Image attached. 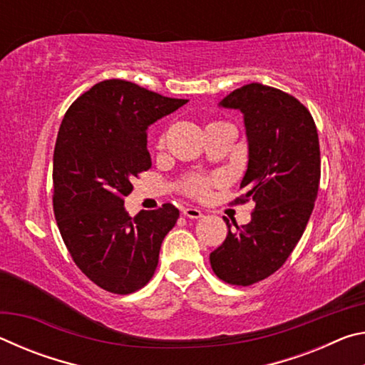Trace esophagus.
Listing matches in <instances>:
<instances>
[{
    "instance_id": "1",
    "label": "esophagus",
    "mask_w": 365,
    "mask_h": 365,
    "mask_svg": "<svg viewBox=\"0 0 365 365\" xmlns=\"http://www.w3.org/2000/svg\"><path fill=\"white\" fill-rule=\"evenodd\" d=\"M182 212H183L185 217H188V219H200V217H202V212L200 211V209L193 207V206L183 207Z\"/></svg>"
}]
</instances>
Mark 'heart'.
<instances>
[{
	"label": "heart",
	"instance_id": "obj_1",
	"mask_svg": "<svg viewBox=\"0 0 365 365\" xmlns=\"http://www.w3.org/2000/svg\"><path fill=\"white\" fill-rule=\"evenodd\" d=\"M215 123V122H211ZM165 135L163 133L158 138V145H164ZM219 183V178H211V177H202V175H190L185 178V180L180 183V190L185 195L197 197V200H205V197L209 196L211 193V188L214 185Z\"/></svg>",
	"mask_w": 365,
	"mask_h": 365
}]
</instances>
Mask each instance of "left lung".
<instances>
[{
	"label": "left lung",
	"mask_w": 365,
	"mask_h": 365,
	"mask_svg": "<svg viewBox=\"0 0 365 365\" xmlns=\"http://www.w3.org/2000/svg\"><path fill=\"white\" fill-rule=\"evenodd\" d=\"M245 114L248 170L235 205L256 202L248 225L230 230L209 256L228 285L250 287L279 270L306 230L320 183L319 135L311 113L274 86L250 83L220 101Z\"/></svg>",
	"instance_id": "obj_1"
}]
</instances>
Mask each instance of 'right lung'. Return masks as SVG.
I'll use <instances>...</instances> for the list:
<instances>
[{
  "label": "right lung",
  "instance_id": "obj_1",
  "mask_svg": "<svg viewBox=\"0 0 365 365\" xmlns=\"http://www.w3.org/2000/svg\"><path fill=\"white\" fill-rule=\"evenodd\" d=\"M188 100L110 78L67 109L53 156V211L77 267L106 292L130 294L153 279L163 240L178 219L165 202L130 217L133 178L151 168L146 128Z\"/></svg>",
  "mask_w": 365,
  "mask_h": 365
}]
</instances>
